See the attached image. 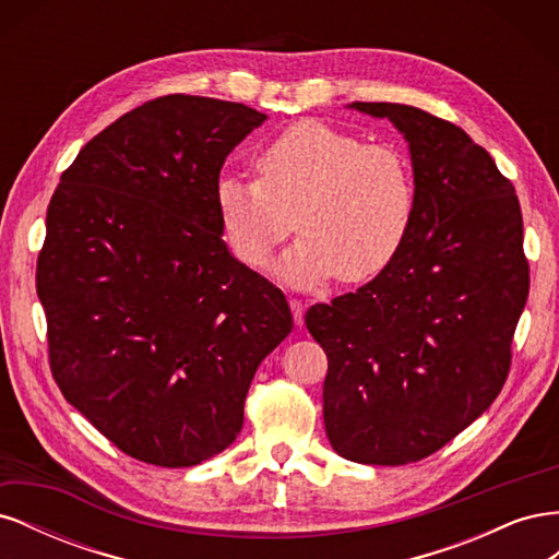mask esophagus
I'll use <instances>...</instances> for the list:
<instances>
[{"mask_svg": "<svg viewBox=\"0 0 559 559\" xmlns=\"http://www.w3.org/2000/svg\"><path fill=\"white\" fill-rule=\"evenodd\" d=\"M289 306H292V312H294L296 326H302V317H306V302H302L300 298H292Z\"/></svg>", "mask_w": 559, "mask_h": 559, "instance_id": "obj_1", "label": "esophagus"}]
</instances>
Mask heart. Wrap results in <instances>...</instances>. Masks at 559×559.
Returning <instances> with one entry per match:
<instances>
[{
  "label": "heart",
  "mask_w": 559,
  "mask_h": 559,
  "mask_svg": "<svg viewBox=\"0 0 559 559\" xmlns=\"http://www.w3.org/2000/svg\"><path fill=\"white\" fill-rule=\"evenodd\" d=\"M257 173L259 179L228 175L216 183L218 224L249 267H261L298 226L302 235L277 265L284 280L366 282L411 238L417 189L394 146L300 121L263 146Z\"/></svg>",
  "instance_id": "heart-1"
}]
</instances>
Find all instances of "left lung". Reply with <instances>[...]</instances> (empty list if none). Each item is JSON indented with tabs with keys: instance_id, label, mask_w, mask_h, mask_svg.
I'll list each match as a JSON object with an SVG mask.
<instances>
[{
	"instance_id": "8db88e82",
	"label": "left lung",
	"mask_w": 559,
	"mask_h": 559,
	"mask_svg": "<svg viewBox=\"0 0 559 559\" xmlns=\"http://www.w3.org/2000/svg\"><path fill=\"white\" fill-rule=\"evenodd\" d=\"M408 140L417 212L396 261L306 312L324 347V425L349 462L425 460L478 419L511 370L530 294L511 179L468 134L425 109L354 103Z\"/></svg>"
}]
</instances>
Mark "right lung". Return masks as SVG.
<instances>
[{"label": "right lung", "instance_id": "obj_1", "mask_svg": "<svg viewBox=\"0 0 559 559\" xmlns=\"http://www.w3.org/2000/svg\"><path fill=\"white\" fill-rule=\"evenodd\" d=\"M265 114L165 95L79 151L46 212L37 294L62 396L134 460L226 450L259 364L294 329L284 294L230 257L224 160Z\"/></svg>", "mask_w": 559, "mask_h": 559}]
</instances>
